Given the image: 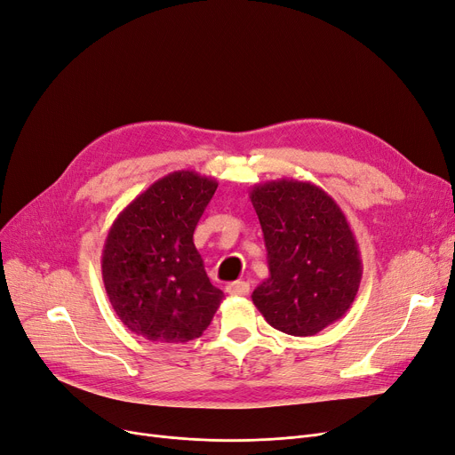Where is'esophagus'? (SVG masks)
I'll return each mask as SVG.
<instances>
[{"label": "esophagus", "instance_id": "esophagus-1", "mask_svg": "<svg viewBox=\"0 0 455 455\" xmlns=\"http://www.w3.org/2000/svg\"><path fill=\"white\" fill-rule=\"evenodd\" d=\"M227 291L230 295H234V298H245V295H249V291H251V286L247 281H235V283L227 284Z\"/></svg>", "mask_w": 455, "mask_h": 455}]
</instances>
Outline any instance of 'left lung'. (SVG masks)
<instances>
[{"label":"left lung","instance_id":"left-lung-1","mask_svg":"<svg viewBox=\"0 0 455 455\" xmlns=\"http://www.w3.org/2000/svg\"><path fill=\"white\" fill-rule=\"evenodd\" d=\"M249 195L269 267L252 303L276 331L312 337L340 320L359 291L363 260L353 230L337 201L310 182L271 180Z\"/></svg>","mask_w":455,"mask_h":455}]
</instances>
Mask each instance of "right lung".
Masks as SVG:
<instances>
[{
	"mask_svg": "<svg viewBox=\"0 0 455 455\" xmlns=\"http://www.w3.org/2000/svg\"><path fill=\"white\" fill-rule=\"evenodd\" d=\"M217 189L195 171H174L113 221L102 251V279L113 310L137 337L160 344L199 339L223 301L193 243Z\"/></svg>",
	"mask_w": 455,
	"mask_h": 455,
	"instance_id": "obj_1",
	"label": "right lung"
}]
</instances>
